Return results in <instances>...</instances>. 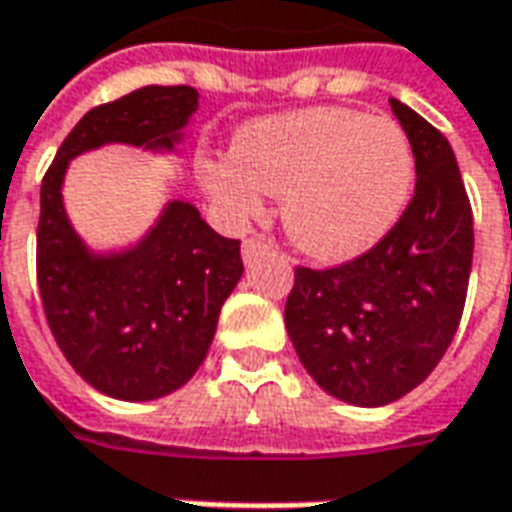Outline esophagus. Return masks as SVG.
Masks as SVG:
<instances>
[{
    "label": "esophagus",
    "mask_w": 512,
    "mask_h": 512,
    "mask_svg": "<svg viewBox=\"0 0 512 512\" xmlns=\"http://www.w3.org/2000/svg\"><path fill=\"white\" fill-rule=\"evenodd\" d=\"M274 249V244L271 241H266V238H260V235H252V238H246L244 241V260L246 263H252L257 255H263V252H271Z\"/></svg>",
    "instance_id": "esophagus-1"
}]
</instances>
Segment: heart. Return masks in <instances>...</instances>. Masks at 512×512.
<instances>
[{"instance_id":"obj_1","label":"heart","mask_w":512,"mask_h":512,"mask_svg":"<svg viewBox=\"0 0 512 512\" xmlns=\"http://www.w3.org/2000/svg\"><path fill=\"white\" fill-rule=\"evenodd\" d=\"M213 202L233 222L282 197L293 244L321 260H348L376 246L406 211L414 150L403 128L343 106H315L255 120L238 131L230 158H202Z\"/></svg>"}]
</instances>
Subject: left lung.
I'll return each mask as SVG.
<instances>
[{"instance_id":"8db88e82","label":"left lung","mask_w":512,"mask_h":512,"mask_svg":"<svg viewBox=\"0 0 512 512\" xmlns=\"http://www.w3.org/2000/svg\"><path fill=\"white\" fill-rule=\"evenodd\" d=\"M406 131L417 186L370 252L334 268H296L285 304L293 348L323 392L376 408L411 392L439 365L461 323L474 227L447 136L389 101Z\"/></svg>"}]
</instances>
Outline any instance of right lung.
<instances>
[{"label": "right lung", "instance_id": "add662e5", "mask_svg": "<svg viewBox=\"0 0 512 512\" xmlns=\"http://www.w3.org/2000/svg\"><path fill=\"white\" fill-rule=\"evenodd\" d=\"M194 87H142L73 126L40 186L38 288L65 359L117 400H156L186 384L211 348L219 312L244 274L241 241L224 238L191 202L172 200L126 252L95 255L68 222L71 158L101 145L175 150L197 112Z\"/></svg>", "mask_w": 512, "mask_h": 512}]
</instances>
